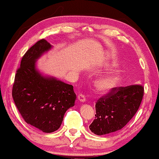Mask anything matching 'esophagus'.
<instances>
[{
  "label": "esophagus",
  "mask_w": 159,
  "mask_h": 159,
  "mask_svg": "<svg viewBox=\"0 0 159 159\" xmlns=\"http://www.w3.org/2000/svg\"><path fill=\"white\" fill-rule=\"evenodd\" d=\"M78 100H79L80 102H84L85 101V98L83 94H79V95H78Z\"/></svg>",
  "instance_id": "obj_1"
}]
</instances>
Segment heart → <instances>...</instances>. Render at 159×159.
I'll list each match as a JSON object with an SVG mask.
<instances>
[{
    "mask_svg": "<svg viewBox=\"0 0 159 159\" xmlns=\"http://www.w3.org/2000/svg\"><path fill=\"white\" fill-rule=\"evenodd\" d=\"M120 80L117 74H109L101 77L95 82V87L100 92H106L115 87Z\"/></svg>",
    "mask_w": 159,
    "mask_h": 159,
    "instance_id": "1",
    "label": "heart"
}]
</instances>
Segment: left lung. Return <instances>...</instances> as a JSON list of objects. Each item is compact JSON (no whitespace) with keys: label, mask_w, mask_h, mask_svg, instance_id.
I'll use <instances>...</instances> for the list:
<instances>
[{"label":"left lung","mask_w":159,"mask_h":159,"mask_svg":"<svg viewBox=\"0 0 159 159\" xmlns=\"http://www.w3.org/2000/svg\"><path fill=\"white\" fill-rule=\"evenodd\" d=\"M142 85L113 88L96 102L95 119L89 126L97 135H104L122 129L134 117L143 99Z\"/></svg>","instance_id":"8db88e82"}]
</instances>
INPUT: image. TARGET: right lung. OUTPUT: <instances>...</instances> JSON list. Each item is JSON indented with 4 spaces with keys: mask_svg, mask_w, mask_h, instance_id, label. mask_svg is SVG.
<instances>
[{
    "mask_svg": "<svg viewBox=\"0 0 159 159\" xmlns=\"http://www.w3.org/2000/svg\"><path fill=\"white\" fill-rule=\"evenodd\" d=\"M51 48L42 39L27 50L16 71L12 90L15 104L24 120L45 133L59 129L65 112L74 106L76 99L73 85L43 76L36 69L37 60Z\"/></svg>",
    "mask_w": 159,
    "mask_h": 159,
    "instance_id": "add662e5",
    "label": "right lung"
}]
</instances>
